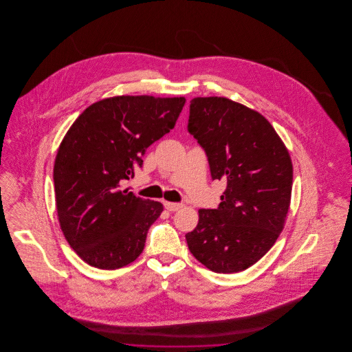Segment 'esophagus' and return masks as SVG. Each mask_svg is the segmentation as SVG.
Returning a JSON list of instances; mask_svg holds the SVG:
<instances>
[{
    "label": "esophagus",
    "instance_id": "1",
    "mask_svg": "<svg viewBox=\"0 0 352 352\" xmlns=\"http://www.w3.org/2000/svg\"><path fill=\"white\" fill-rule=\"evenodd\" d=\"M164 204H165V208H166L168 211H170V212L178 211L179 208L184 207V204H181V203H173V201H165Z\"/></svg>",
    "mask_w": 352,
    "mask_h": 352
}]
</instances>
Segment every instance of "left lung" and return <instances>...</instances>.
Masks as SVG:
<instances>
[{
    "mask_svg": "<svg viewBox=\"0 0 352 352\" xmlns=\"http://www.w3.org/2000/svg\"><path fill=\"white\" fill-rule=\"evenodd\" d=\"M188 132L208 157L212 179L227 182L215 210H199L188 250L215 273L256 264L284 230L293 164L283 140L257 111L227 98H195Z\"/></svg>",
    "mask_w": 352,
    "mask_h": 352,
    "instance_id": "obj_1",
    "label": "left lung"
}]
</instances>
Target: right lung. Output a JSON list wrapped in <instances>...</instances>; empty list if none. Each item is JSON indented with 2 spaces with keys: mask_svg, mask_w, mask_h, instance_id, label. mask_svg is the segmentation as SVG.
<instances>
[{
  "mask_svg": "<svg viewBox=\"0 0 352 352\" xmlns=\"http://www.w3.org/2000/svg\"><path fill=\"white\" fill-rule=\"evenodd\" d=\"M184 102L148 95L107 98L84 109L63 137L54 164L58 220L88 265L122 268L144 251L164 206L121 190V182L174 128Z\"/></svg>",
  "mask_w": 352,
  "mask_h": 352,
  "instance_id": "right-lung-1",
  "label": "right lung"
}]
</instances>
